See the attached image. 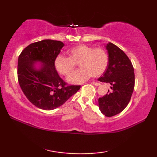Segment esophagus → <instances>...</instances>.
<instances>
[{"label":"esophagus","mask_w":157,"mask_h":157,"mask_svg":"<svg viewBox=\"0 0 157 157\" xmlns=\"http://www.w3.org/2000/svg\"><path fill=\"white\" fill-rule=\"evenodd\" d=\"M92 84H94V85H95V86H99V85L100 84L99 83V82H93Z\"/></svg>","instance_id":"obj_1"}]
</instances>
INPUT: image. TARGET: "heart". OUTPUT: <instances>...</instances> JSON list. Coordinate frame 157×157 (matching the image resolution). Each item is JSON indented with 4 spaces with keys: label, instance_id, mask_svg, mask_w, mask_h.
Segmentation results:
<instances>
[{
    "label": "heart",
    "instance_id": "b5f03b06",
    "mask_svg": "<svg viewBox=\"0 0 157 157\" xmlns=\"http://www.w3.org/2000/svg\"><path fill=\"white\" fill-rule=\"evenodd\" d=\"M68 57L57 55L54 65L59 74L67 76L75 67V63L81 67L69 75L67 80L71 84L82 83L91 75L100 76L105 72L109 63L107 52L102 48H94L87 45H79L69 49Z\"/></svg>",
    "mask_w": 157,
    "mask_h": 157
}]
</instances>
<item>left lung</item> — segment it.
Masks as SVG:
<instances>
[{
  "mask_svg": "<svg viewBox=\"0 0 157 157\" xmlns=\"http://www.w3.org/2000/svg\"><path fill=\"white\" fill-rule=\"evenodd\" d=\"M109 63L103 75L98 80L109 83L111 91L98 99L101 112L111 117L124 110L131 99L134 89V72L129 57L121 48L109 42L105 46Z\"/></svg>",
  "mask_w": 157,
  "mask_h": 157,
  "instance_id": "obj_1",
  "label": "left lung"
}]
</instances>
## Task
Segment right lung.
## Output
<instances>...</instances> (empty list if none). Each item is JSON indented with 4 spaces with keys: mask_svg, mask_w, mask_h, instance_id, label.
<instances>
[{
    "mask_svg": "<svg viewBox=\"0 0 157 157\" xmlns=\"http://www.w3.org/2000/svg\"><path fill=\"white\" fill-rule=\"evenodd\" d=\"M64 46L59 41L45 39L24 48L18 59V80L23 94L36 107L52 110L62 106L80 89L60 78L55 59ZM36 63L41 65L37 67Z\"/></svg>",
    "mask_w": 157,
    "mask_h": 157,
    "instance_id": "right-lung-1",
    "label": "right lung"
}]
</instances>
